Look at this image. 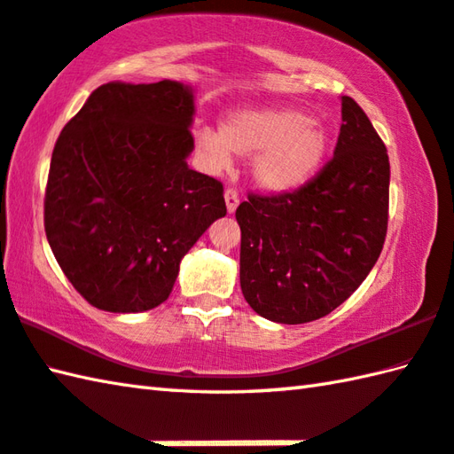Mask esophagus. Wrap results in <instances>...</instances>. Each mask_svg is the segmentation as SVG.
<instances>
[{
  "label": "esophagus",
  "mask_w": 454,
  "mask_h": 454,
  "mask_svg": "<svg viewBox=\"0 0 454 454\" xmlns=\"http://www.w3.org/2000/svg\"><path fill=\"white\" fill-rule=\"evenodd\" d=\"M225 203H227V211L235 213L239 207V193L233 190V187H227L225 190Z\"/></svg>",
  "instance_id": "esophagus-1"
}]
</instances>
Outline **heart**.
Wrapping results in <instances>:
<instances>
[{
  "instance_id": "obj_1",
  "label": "heart",
  "mask_w": 454,
  "mask_h": 454,
  "mask_svg": "<svg viewBox=\"0 0 454 454\" xmlns=\"http://www.w3.org/2000/svg\"><path fill=\"white\" fill-rule=\"evenodd\" d=\"M195 146L211 168H225L235 156H254V184L272 193L298 190L328 152V132L302 110L243 108L221 122L219 132L200 128Z\"/></svg>"
}]
</instances>
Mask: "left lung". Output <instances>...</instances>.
Listing matches in <instances>:
<instances>
[{"instance_id": "left-lung-1", "label": "left lung", "mask_w": 454, "mask_h": 454, "mask_svg": "<svg viewBox=\"0 0 454 454\" xmlns=\"http://www.w3.org/2000/svg\"><path fill=\"white\" fill-rule=\"evenodd\" d=\"M389 158L370 118L341 97L333 158L302 187L237 207L241 290L262 318L304 324L348 301L383 249Z\"/></svg>"}]
</instances>
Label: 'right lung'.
<instances>
[{
	"mask_svg": "<svg viewBox=\"0 0 454 454\" xmlns=\"http://www.w3.org/2000/svg\"><path fill=\"white\" fill-rule=\"evenodd\" d=\"M193 89L106 82L67 122L51 158L45 233L59 267L98 310L168 301L185 253L225 217L223 185L187 166Z\"/></svg>",
	"mask_w": 454,
	"mask_h": 454,
	"instance_id": "1",
	"label": "right lung"
}]
</instances>
